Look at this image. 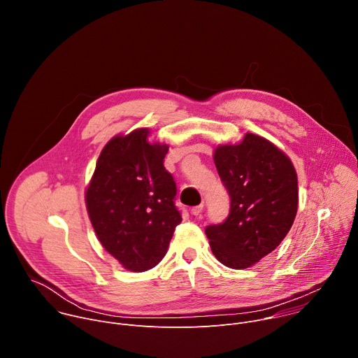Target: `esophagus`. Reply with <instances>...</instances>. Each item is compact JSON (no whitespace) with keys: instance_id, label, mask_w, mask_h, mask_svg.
I'll use <instances>...</instances> for the list:
<instances>
[{"instance_id":"34e87169","label":"esophagus","mask_w":358,"mask_h":358,"mask_svg":"<svg viewBox=\"0 0 358 358\" xmlns=\"http://www.w3.org/2000/svg\"><path fill=\"white\" fill-rule=\"evenodd\" d=\"M202 210H203V203H199V206L191 208V214H192L194 217H198V215L202 213Z\"/></svg>"}]
</instances>
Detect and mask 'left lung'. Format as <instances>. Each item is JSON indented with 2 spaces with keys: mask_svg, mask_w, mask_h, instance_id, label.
I'll list each match as a JSON object with an SVG mask.
<instances>
[{
  "mask_svg": "<svg viewBox=\"0 0 358 358\" xmlns=\"http://www.w3.org/2000/svg\"><path fill=\"white\" fill-rule=\"evenodd\" d=\"M214 163L231 196V211L206 234L222 265L246 269L275 250L290 231L299 203L297 174L282 150L252 133L239 143L220 144Z\"/></svg>",
  "mask_w": 358,
  "mask_h": 358,
  "instance_id": "8db88e82",
  "label": "left lung"
}]
</instances>
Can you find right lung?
<instances>
[{
	"mask_svg": "<svg viewBox=\"0 0 358 358\" xmlns=\"http://www.w3.org/2000/svg\"><path fill=\"white\" fill-rule=\"evenodd\" d=\"M147 127L110 138L85 191L94 234L131 272L155 268L167 252L181 215L173 176L163 162L169 144L151 143Z\"/></svg>",
	"mask_w": 358,
	"mask_h": 358,
	"instance_id": "1",
	"label": "right lung"
}]
</instances>
